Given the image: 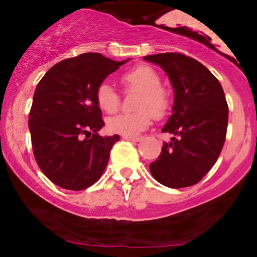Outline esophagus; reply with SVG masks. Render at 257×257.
<instances>
[{
	"label": "esophagus",
	"instance_id": "esophagus-1",
	"mask_svg": "<svg viewBox=\"0 0 257 257\" xmlns=\"http://www.w3.org/2000/svg\"><path fill=\"white\" fill-rule=\"evenodd\" d=\"M122 139H124V140H128V141H133V143L140 141V138H137V137H122Z\"/></svg>",
	"mask_w": 257,
	"mask_h": 257
}]
</instances>
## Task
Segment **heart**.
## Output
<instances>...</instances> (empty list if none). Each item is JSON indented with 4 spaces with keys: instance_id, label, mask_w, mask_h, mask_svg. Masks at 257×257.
Segmentation results:
<instances>
[{
    "instance_id": "heart-1",
    "label": "heart",
    "mask_w": 257,
    "mask_h": 257,
    "mask_svg": "<svg viewBox=\"0 0 257 257\" xmlns=\"http://www.w3.org/2000/svg\"><path fill=\"white\" fill-rule=\"evenodd\" d=\"M120 82L125 89L139 90L133 113H120L107 119L108 132L122 137H137L151 123V114L161 118L169 107V93L161 84V75L150 65H139L123 73ZM96 102L106 113H114L119 107V95L110 83L104 82L96 90Z\"/></svg>"
}]
</instances>
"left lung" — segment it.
Returning <instances> with one entry per match:
<instances>
[{"instance_id":"obj_1","label":"left lung","mask_w":257,"mask_h":257,"mask_svg":"<svg viewBox=\"0 0 257 257\" xmlns=\"http://www.w3.org/2000/svg\"><path fill=\"white\" fill-rule=\"evenodd\" d=\"M161 66L174 89L173 113L162 132L164 143L150 172L159 184L182 188L199 182L213 168L225 144L228 106L217 78L196 59L180 53L144 57Z\"/></svg>"}]
</instances>
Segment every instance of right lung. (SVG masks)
Wrapping results in <instances>:
<instances>
[{
	"mask_svg": "<svg viewBox=\"0 0 257 257\" xmlns=\"http://www.w3.org/2000/svg\"><path fill=\"white\" fill-rule=\"evenodd\" d=\"M129 59L100 53L65 59L47 71L34 94L29 129L42 173L65 190H85L100 179L118 135L100 137L104 126L96 90Z\"/></svg>",
	"mask_w": 257,
	"mask_h": 257,
	"instance_id": "right-lung-1",
	"label": "right lung"
}]
</instances>
